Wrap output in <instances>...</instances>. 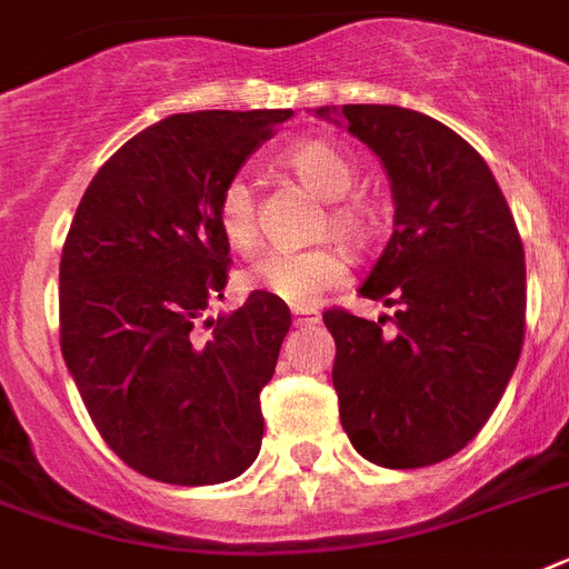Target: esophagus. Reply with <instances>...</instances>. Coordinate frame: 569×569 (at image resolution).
Masks as SVG:
<instances>
[{
    "instance_id": "esophagus-1",
    "label": "esophagus",
    "mask_w": 569,
    "mask_h": 569,
    "mask_svg": "<svg viewBox=\"0 0 569 569\" xmlns=\"http://www.w3.org/2000/svg\"><path fill=\"white\" fill-rule=\"evenodd\" d=\"M321 321L316 309H295V325L298 327H316Z\"/></svg>"
}]
</instances>
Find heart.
<instances>
[{
  "instance_id": "b5f03b06",
  "label": "heart",
  "mask_w": 569,
  "mask_h": 569,
  "mask_svg": "<svg viewBox=\"0 0 569 569\" xmlns=\"http://www.w3.org/2000/svg\"><path fill=\"white\" fill-rule=\"evenodd\" d=\"M283 163L307 183L312 192L330 201L321 230L339 237L341 242L359 244L368 237L371 219L359 201L345 198L357 183V163L341 149L325 140H303L286 149ZM219 224L221 233L237 251H251L260 239V219H257V187L248 172L230 174L219 192ZM348 260L339 248L321 244L309 251H274L262 257L248 274V283L260 292L274 295L289 307H316L321 295L345 283Z\"/></svg>"
}]
</instances>
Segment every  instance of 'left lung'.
<instances>
[{
	"mask_svg": "<svg viewBox=\"0 0 569 569\" xmlns=\"http://www.w3.org/2000/svg\"><path fill=\"white\" fill-rule=\"evenodd\" d=\"M380 157L395 233L359 295L395 307V332L332 307V386L350 445L380 468H427L479 436L526 330V262L506 196L479 151L395 104L318 108Z\"/></svg>",
	"mask_w": 569,
	"mask_h": 569,
	"instance_id": "obj_1",
	"label": "left lung"
}]
</instances>
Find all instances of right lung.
<instances>
[{"mask_svg": "<svg viewBox=\"0 0 569 569\" xmlns=\"http://www.w3.org/2000/svg\"><path fill=\"white\" fill-rule=\"evenodd\" d=\"M289 117L198 110L151 124L96 172L63 242L67 368L110 450L157 482H228L260 452V391L289 307L251 292L219 321L204 312L230 269L221 187Z\"/></svg>", "mask_w": 569, "mask_h": 569, "instance_id": "add662e5", "label": "right lung"}]
</instances>
